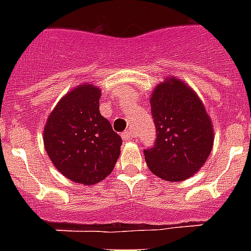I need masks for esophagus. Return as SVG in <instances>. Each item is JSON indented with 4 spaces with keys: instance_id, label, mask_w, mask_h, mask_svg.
Listing matches in <instances>:
<instances>
[{
    "instance_id": "esophagus-1",
    "label": "esophagus",
    "mask_w": 251,
    "mask_h": 251,
    "mask_svg": "<svg viewBox=\"0 0 251 251\" xmlns=\"http://www.w3.org/2000/svg\"><path fill=\"white\" fill-rule=\"evenodd\" d=\"M133 137H134V133H133L130 129L126 130L124 133H122V138H123L124 141H128V139H133Z\"/></svg>"
}]
</instances>
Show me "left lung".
Here are the masks:
<instances>
[{
  "label": "left lung",
  "instance_id": "left-lung-1",
  "mask_svg": "<svg viewBox=\"0 0 251 251\" xmlns=\"http://www.w3.org/2000/svg\"><path fill=\"white\" fill-rule=\"evenodd\" d=\"M156 142L145 150L152 174L165 181H183L206 162L214 145V128L205 105L181 79L168 76L151 95Z\"/></svg>",
  "mask_w": 251,
  "mask_h": 251
}]
</instances>
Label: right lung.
<instances>
[{
  "mask_svg": "<svg viewBox=\"0 0 251 251\" xmlns=\"http://www.w3.org/2000/svg\"><path fill=\"white\" fill-rule=\"evenodd\" d=\"M100 97L99 88L80 84L60 99L44 128L49 158L73 182H100L121 154L122 138L99 112Z\"/></svg>",
  "mask_w": 251,
  "mask_h": 251,
  "instance_id": "right-lung-1",
  "label": "right lung"
}]
</instances>
